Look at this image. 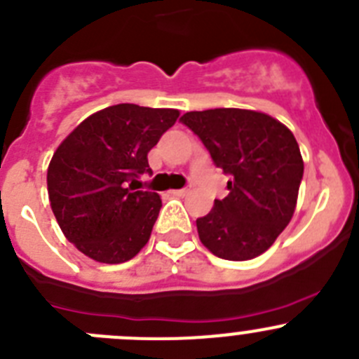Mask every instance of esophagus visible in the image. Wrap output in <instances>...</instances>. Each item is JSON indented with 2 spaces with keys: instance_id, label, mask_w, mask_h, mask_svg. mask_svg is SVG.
Masks as SVG:
<instances>
[{
  "instance_id": "1",
  "label": "esophagus",
  "mask_w": 359,
  "mask_h": 359,
  "mask_svg": "<svg viewBox=\"0 0 359 359\" xmlns=\"http://www.w3.org/2000/svg\"><path fill=\"white\" fill-rule=\"evenodd\" d=\"M189 191H191V186H186V187H182V189L172 191V193H173V195H177V196H186Z\"/></svg>"
}]
</instances>
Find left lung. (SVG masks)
Returning a JSON list of instances; mask_svg holds the SVG:
<instances>
[{
  "mask_svg": "<svg viewBox=\"0 0 359 359\" xmlns=\"http://www.w3.org/2000/svg\"><path fill=\"white\" fill-rule=\"evenodd\" d=\"M180 122L230 177L229 196L196 219L200 241L219 259H255L296 209L304 164L294 134L266 113L237 108L189 111Z\"/></svg>",
  "mask_w": 359,
  "mask_h": 359,
  "instance_id": "obj_1",
  "label": "left lung"
}]
</instances>
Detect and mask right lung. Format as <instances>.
<instances>
[{"label": "right lung", "instance_id": "add662e5", "mask_svg": "<svg viewBox=\"0 0 359 359\" xmlns=\"http://www.w3.org/2000/svg\"><path fill=\"white\" fill-rule=\"evenodd\" d=\"M177 118V109L116 104L83 120L56 149L49 202L62 232L86 257L122 264L149 243L163 203L134 184L150 172L147 156Z\"/></svg>", "mask_w": 359, "mask_h": 359}]
</instances>
